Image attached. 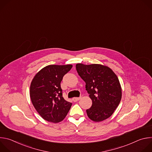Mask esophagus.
<instances>
[{
	"label": "esophagus",
	"instance_id": "34e87169",
	"mask_svg": "<svg viewBox=\"0 0 152 152\" xmlns=\"http://www.w3.org/2000/svg\"><path fill=\"white\" fill-rule=\"evenodd\" d=\"M80 97H74V98H73V99H72V100H73V102H77V101L79 100H80Z\"/></svg>",
	"mask_w": 152,
	"mask_h": 152
}]
</instances>
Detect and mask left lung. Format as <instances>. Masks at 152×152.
Returning a JSON list of instances; mask_svg holds the SVG:
<instances>
[{"label": "left lung", "instance_id": "8db88e82", "mask_svg": "<svg viewBox=\"0 0 152 152\" xmlns=\"http://www.w3.org/2000/svg\"><path fill=\"white\" fill-rule=\"evenodd\" d=\"M76 69L92 100L91 107L86 111L88 117L96 122L111 117L121 99V88L117 75L110 68L100 64H77Z\"/></svg>", "mask_w": 152, "mask_h": 152}]
</instances>
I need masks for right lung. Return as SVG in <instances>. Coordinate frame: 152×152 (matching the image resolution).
<instances>
[{"instance_id":"right-lung-1","label":"right lung","mask_w":152,"mask_h":152,"mask_svg":"<svg viewBox=\"0 0 152 152\" xmlns=\"http://www.w3.org/2000/svg\"><path fill=\"white\" fill-rule=\"evenodd\" d=\"M72 65H50L36 74L31 84L30 97L38 114L48 121L58 123L64 119L72 103L62 97L61 82Z\"/></svg>"}]
</instances>
